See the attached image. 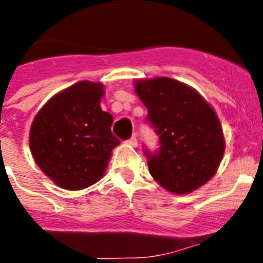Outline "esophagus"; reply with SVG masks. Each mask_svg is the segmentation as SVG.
I'll return each instance as SVG.
<instances>
[{
	"label": "esophagus",
	"instance_id": "34e87169",
	"mask_svg": "<svg viewBox=\"0 0 263 263\" xmlns=\"http://www.w3.org/2000/svg\"><path fill=\"white\" fill-rule=\"evenodd\" d=\"M127 144L131 146H136L137 145V139H136V135H132L128 140H127Z\"/></svg>",
	"mask_w": 263,
	"mask_h": 263
}]
</instances>
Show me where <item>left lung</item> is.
Segmentation results:
<instances>
[{"instance_id":"left-lung-1","label":"left lung","mask_w":263,"mask_h":263,"mask_svg":"<svg viewBox=\"0 0 263 263\" xmlns=\"http://www.w3.org/2000/svg\"><path fill=\"white\" fill-rule=\"evenodd\" d=\"M135 90L159 139L156 152L144 149L157 183L181 195L209 181L224 153L222 127L213 107L195 89L170 78L140 80Z\"/></svg>"}]
</instances>
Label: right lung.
Segmentation results:
<instances>
[{
    "label": "right lung",
    "mask_w": 263,
    "mask_h": 263,
    "mask_svg": "<svg viewBox=\"0 0 263 263\" xmlns=\"http://www.w3.org/2000/svg\"><path fill=\"white\" fill-rule=\"evenodd\" d=\"M102 95L101 83H76L50 98L33 119L32 156L61 188L79 191L97 183L119 145L112 117L100 106Z\"/></svg>",
    "instance_id": "1"
}]
</instances>
